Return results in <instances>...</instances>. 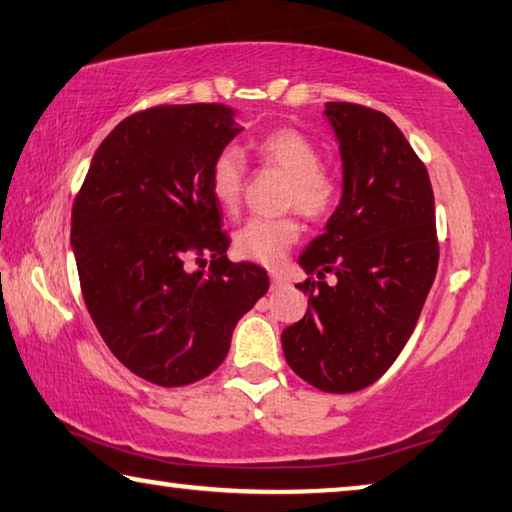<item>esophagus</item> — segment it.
<instances>
[{
    "label": "esophagus",
    "instance_id": "1",
    "mask_svg": "<svg viewBox=\"0 0 512 512\" xmlns=\"http://www.w3.org/2000/svg\"><path fill=\"white\" fill-rule=\"evenodd\" d=\"M271 282H273V287H282V285H285V278H282V275H278V273H273L271 275Z\"/></svg>",
    "mask_w": 512,
    "mask_h": 512
}]
</instances>
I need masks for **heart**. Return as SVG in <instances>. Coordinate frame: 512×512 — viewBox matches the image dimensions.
<instances>
[{"instance_id": "1", "label": "heart", "mask_w": 512, "mask_h": 512, "mask_svg": "<svg viewBox=\"0 0 512 512\" xmlns=\"http://www.w3.org/2000/svg\"><path fill=\"white\" fill-rule=\"evenodd\" d=\"M255 152L266 168L280 170L289 177L285 193L287 207H296L312 221H321L335 212L342 196V182L335 173L321 166V150L310 136L291 127L273 129L255 143ZM243 184H246V159L239 148L232 145L223 148L209 168V189L225 214H237ZM298 237L300 225L294 218H250L234 234V253L264 266H280Z\"/></svg>"}]
</instances>
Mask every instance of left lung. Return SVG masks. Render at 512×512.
Segmentation results:
<instances>
[{
  "label": "left lung",
  "mask_w": 512,
  "mask_h": 512,
  "mask_svg": "<svg viewBox=\"0 0 512 512\" xmlns=\"http://www.w3.org/2000/svg\"><path fill=\"white\" fill-rule=\"evenodd\" d=\"M344 191L326 232L298 257L310 310L282 332L289 367L316 389L369 387L399 358L437 273L435 198L428 170L385 113L328 102ZM338 278L330 288L323 277Z\"/></svg>",
  "instance_id": "1"
}]
</instances>
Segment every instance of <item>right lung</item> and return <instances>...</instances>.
<instances>
[{
	"instance_id": "obj_1",
	"label": "right lung",
	"mask_w": 512,
	"mask_h": 512,
	"mask_svg": "<svg viewBox=\"0 0 512 512\" xmlns=\"http://www.w3.org/2000/svg\"><path fill=\"white\" fill-rule=\"evenodd\" d=\"M241 129L225 104L132 113L95 150L72 205L88 314L109 351L154 385H191L218 369L237 321L269 291L264 269L227 259L209 189L214 157Z\"/></svg>"
}]
</instances>
